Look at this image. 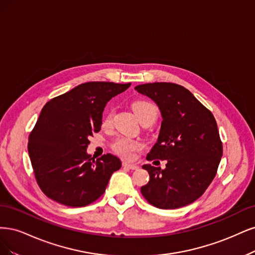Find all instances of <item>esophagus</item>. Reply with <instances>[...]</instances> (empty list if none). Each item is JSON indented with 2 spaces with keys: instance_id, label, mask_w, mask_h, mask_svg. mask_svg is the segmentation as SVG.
<instances>
[{
  "instance_id": "esophagus-1",
  "label": "esophagus",
  "mask_w": 255,
  "mask_h": 255,
  "mask_svg": "<svg viewBox=\"0 0 255 255\" xmlns=\"http://www.w3.org/2000/svg\"><path fill=\"white\" fill-rule=\"evenodd\" d=\"M122 165H123V167L128 168V169H133V170L138 169V166L135 165V164H131V163H128V162H123Z\"/></svg>"
}]
</instances>
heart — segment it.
<instances>
[{
  "label": "heart",
  "instance_id": "heart-1",
  "mask_svg": "<svg viewBox=\"0 0 255 255\" xmlns=\"http://www.w3.org/2000/svg\"><path fill=\"white\" fill-rule=\"evenodd\" d=\"M133 110L139 122L147 119H151L153 121L157 120L158 109L157 107L150 102L137 101L133 104ZM113 114V110L108 111L105 114L102 120V126L104 128H109L112 125ZM111 147L112 150L118 155H120L121 158L126 160H132L135 158L136 153L144 148V145L141 142L135 141V139L132 138L119 137L112 143Z\"/></svg>",
  "mask_w": 255,
  "mask_h": 255
}]
</instances>
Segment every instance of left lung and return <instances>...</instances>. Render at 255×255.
<instances>
[{
  "label": "left lung",
  "instance_id": "obj_1",
  "mask_svg": "<svg viewBox=\"0 0 255 255\" xmlns=\"http://www.w3.org/2000/svg\"><path fill=\"white\" fill-rule=\"evenodd\" d=\"M159 106L162 125L158 142L146 159L167 160L166 168L145 164L149 182L144 198L159 209H178L197 200L215 178L223 143L212 112L184 87L152 83L134 88Z\"/></svg>",
  "mask_w": 255,
  "mask_h": 255
}]
</instances>
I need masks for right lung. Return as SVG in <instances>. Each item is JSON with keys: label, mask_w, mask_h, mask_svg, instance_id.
I'll list each match as a JSON object with an SVG mask.
<instances>
[{"label": "right lung", "mask_w": 255, "mask_h": 255, "mask_svg": "<svg viewBox=\"0 0 255 255\" xmlns=\"http://www.w3.org/2000/svg\"><path fill=\"white\" fill-rule=\"evenodd\" d=\"M130 85L90 81L44 105L27 148L36 181L48 198L79 208L105 193L122 163L111 153L91 158L86 151L89 136L101 130L106 104Z\"/></svg>", "instance_id": "add662e5"}]
</instances>
